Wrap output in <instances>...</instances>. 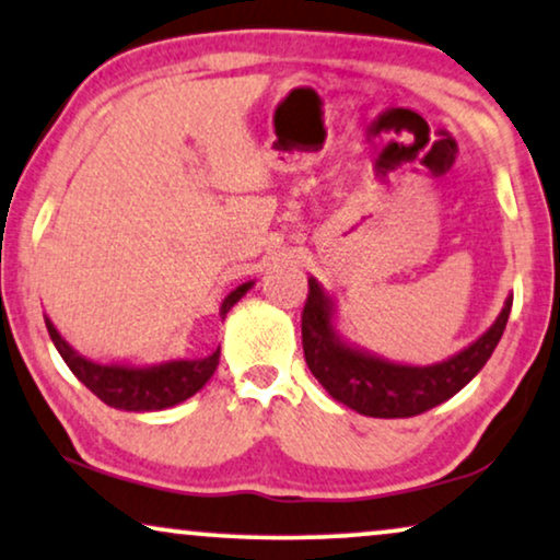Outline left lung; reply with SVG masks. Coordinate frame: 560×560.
<instances>
[{
	"label": "left lung",
	"instance_id": "1",
	"mask_svg": "<svg viewBox=\"0 0 560 560\" xmlns=\"http://www.w3.org/2000/svg\"><path fill=\"white\" fill-rule=\"evenodd\" d=\"M514 295L478 340L441 363L410 365L382 358L337 332L335 295L316 278H308V299L303 306V355L329 397L369 418H412L431 410L465 389L493 355Z\"/></svg>",
	"mask_w": 560,
	"mask_h": 560
}]
</instances>
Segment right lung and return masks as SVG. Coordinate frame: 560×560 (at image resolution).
Segmentation results:
<instances>
[{
    "instance_id": "obj_1",
    "label": "right lung",
    "mask_w": 560,
    "mask_h": 560,
    "mask_svg": "<svg viewBox=\"0 0 560 560\" xmlns=\"http://www.w3.org/2000/svg\"><path fill=\"white\" fill-rule=\"evenodd\" d=\"M254 288V280L238 285L236 291H231L220 303V316L225 319V314L231 312L236 303ZM46 319V329L51 342L57 345L59 355L65 358L74 376L93 392L101 402L116 410L127 412H153V410H168L191 395H197L202 386L210 382L220 363V348L212 350L205 358H171L163 363H103L93 361V358L78 353V350L69 345L65 337L59 335V329L54 327V322Z\"/></svg>"
}]
</instances>
